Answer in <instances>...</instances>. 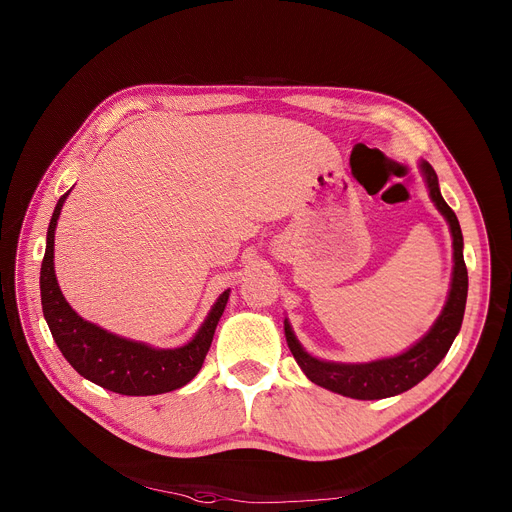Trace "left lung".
Segmentation results:
<instances>
[{"label": "left lung", "mask_w": 512, "mask_h": 512, "mask_svg": "<svg viewBox=\"0 0 512 512\" xmlns=\"http://www.w3.org/2000/svg\"><path fill=\"white\" fill-rule=\"evenodd\" d=\"M419 170L427 184L429 199L434 201L436 209L444 215L452 234L454 265L450 290L442 313L434 321V326L429 328V332L423 338H419L413 346H409L407 351H402L400 355L394 357H384L367 363H336L313 357L311 353L305 351L297 336H294L290 321L284 319V334L292 357L297 359L307 378L321 388L357 400H380L407 392L438 367V363L446 357L456 334L461 330L469 290L467 265L463 259L461 224L440 193L436 170L429 166L425 159L419 161Z\"/></svg>", "instance_id": "obj_1"}]
</instances>
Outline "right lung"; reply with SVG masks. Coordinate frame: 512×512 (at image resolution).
Listing matches in <instances>:
<instances>
[{"mask_svg": "<svg viewBox=\"0 0 512 512\" xmlns=\"http://www.w3.org/2000/svg\"><path fill=\"white\" fill-rule=\"evenodd\" d=\"M70 191L60 197L53 209L39 280L43 315L53 340L66 361L85 380L116 394L151 396L186 386L205 361L215 328H218V321L230 299V288L213 303L197 334L178 348H155L91 324L64 299L56 278V267H53V238H56V226Z\"/></svg>", "mask_w": 512, "mask_h": 512, "instance_id": "add662e5", "label": "right lung"}]
</instances>
